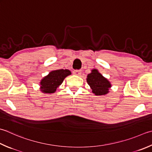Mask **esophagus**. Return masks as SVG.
<instances>
[{
	"instance_id": "esophagus-1",
	"label": "esophagus",
	"mask_w": 152,
	"mask_h": 152,
	"mask_svg": "<svg viewBox=\"0 0 152 152\" xmlns=\"http://www.w3.org/2000/svg\"><path fill=\"white\" fill-rule=\"evenodd\" d=\"M73 74L74 75H76V76H80V74H81V71L79 70H75L73 71Z\"/></svg>"
}]
</instances>
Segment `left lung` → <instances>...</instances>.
Segmentation results:
<instances>
[{"instance_id":"8db88e82","label":"left lung","mask_w":152,"mask_h":152,"mask_svg":"<svg viewBox=\"0 0 152 152\" xmlns=\"http://www.w3.org/2000/svg\"><path fill=\"white\" fill-rule=\"evenodd\" d=\"M87 82L90 85L92 92L96 96H103L109 92L111 84L97 70H92L91 72L87 76Z\"/></svg>"}]
</instances>
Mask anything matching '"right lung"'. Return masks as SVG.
Wrapping results in <instances>:
<instances>
[{
	"mask_svg": "<svg viewBox=\"0 0 152 152\" xmlns=\"http://www.w3.org/2000/svg\"><path fill=\"white\" fill-rule=\"evenodd\" d=\"M71 74L70 71L67 69L56 70L50 72L48 76L42 79L41 82V91L45 94H53L56 90L64 79Z\"/></svg>",
	"mask_w": 152,
	"mask_h": 152,
	"instance_id": "add662e5",
	"label": "right lung"
}]
</instances>
